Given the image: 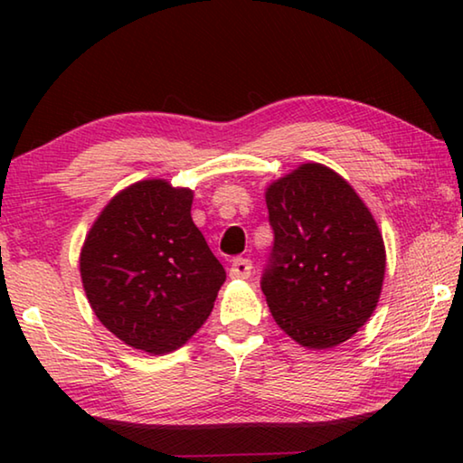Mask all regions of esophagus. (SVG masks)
Masks as SVG:
<instances>
[{
    "label": "esophagus",
    "mask_w": 463,
    "mask_h": 463,
    "mask_svg": "<svg viewBox=\"0 0 463 463\" xmlns=\"http://www.w3.org/2000/svg\"><path fill=\"white\" fill-rule=\"evenodd\" d=\"M250 269H253V263L249 260H242V257H237V260H232L229 276L232 279H247L250 276Z\"/></svg>",
    "instance_id": "esophagus-1"
}]
</instances>
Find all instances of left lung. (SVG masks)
<instances>
[{
  "mask_svg": "<svg viewBox=\"0 0 463 463\" xmlns=\"http://www.w3.org/2000/svg\"><path fill=\"white\" fill-rule=\"evenodd\" d=\"M273 226L261 289L271 317L307 349H333L362 328L380 302L386 247L347 179L302 163L265 187Z\"/></svg>",
  "mask_w": 463,
  "mask_h": 463,
  "instance_id": "8db88e82",
  "label": "left lung"
}]
</instances>
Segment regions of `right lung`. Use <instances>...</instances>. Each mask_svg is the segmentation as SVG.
<instances>
[{"instance_id":"right-lung-1","label":"right lung","mask_w":463,"mask_h":463,"mask_svg":"<svg viewBox=\"0 0 463 463\" xmlns=\"http://www.w3.org/2000/svg\"><path fill=\"white\" fill-rule=\"evenodd\" d=\"M194 192L153 177L109 200L85 234L81 284L109 333L151 355L192 339L226 271L192 221Z\"/></svg>"}]
</instances>
